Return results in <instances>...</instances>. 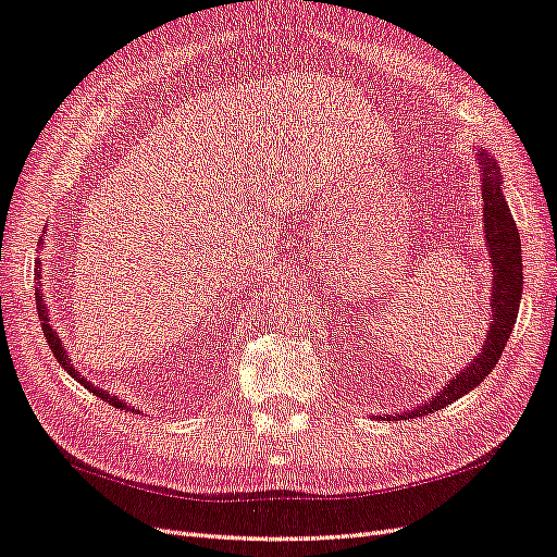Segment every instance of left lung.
I'll return each mask as SVG.
<instances>
[{"label": "left lung", "mask_w": 557, "mask_h": 557, "mask_svg": "<svg viewBox=\"0 0 557 557\" xmlns=\"http://www.w3.org/2000/svg\"><path fill=\"white\" fill-rule=\"evenodd\" d=\"M478 168L482 174V222H484V246L492 257V323L490 331L484 335V343L480 347V355L470 359L463 371H458L449 383L437 392L435 397L425 404L413 406L409 411L387 413L377 418H392V420H406V418H423L428 413H435L444 406L466 397L470 389L478 387L486 375L492 373L496 361L500 359L506 349L508 337L515 329V319H518V309L522 300V248H520V234L518 226L508 208V200L504 194V174L494 156L484 153V148H478Z\"/></svg>", "instance_id": "1"}]
</instances>
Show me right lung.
I'll return each instance as SVG.
<instances>
[{
	"label": "right lung",
	"mask_w": 557,
	"mask_h": 557,
	"mask_svg": "<svg viewBox=\"0 0 557 557\" xmlns=\"http://www.w3.org/2000/svg\"><path fill=\"white\" fill-rule=\"evenodd\" d=\"M45 232H47V228H45ZM45 232H42V238H39V246H45ZM39 274H42V257H37V276H39ZM35 300H37V314H39V321H42V331H45L47 343H49V347H51V351H53V357H57V361L63 366V369H65L67 373H71L79 385H85L89 392H94V395H97L99 399H103V401H108V404H113L115 409H120V411H127V409L134 411L132 406H127L125 401L117 399L115 395H108V389L91 385L89 381H85V375H79V371L71 363V359H67V351H65V347H63V343H61V337H59L57 329H53V325H51V314H49V309H47L45 293H42V290H35ZM134 413H139V411H134Z\"/></svg>",
	"instance_id": "obj_1"
}]
</instances>
